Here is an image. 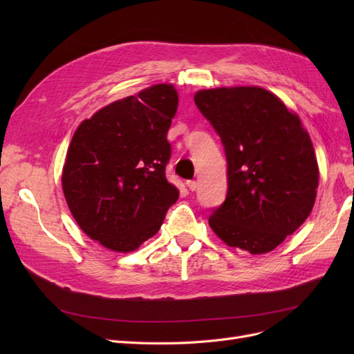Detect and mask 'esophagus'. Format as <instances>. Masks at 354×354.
I'll return each instance as SVG.
<instances>
[{"label": "esophagus", "instance_id": "esophagus-1", "mask_svg": "<svg viewBox=\"0 0 354 354\" xmlns=\"http://www.w3.org/2000/svg\"><path fill=\"white\" fill-rule=\"evenodd\" d=\"M186 186L189 187V190H192V192H195L196 189H198V183L195 180H187L186 181Z\"/></svg>", "mask_w": 354, "mask_h": 354}]
</instances>
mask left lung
<instances>
[{"label": "left lung", "instance_id": "8db88e82", "mask_svg": "<svg viewBox=\"0 0 354 354\" xmlns=\"http://www.w3.org/2000/svg\"><path fill=\"white\" fill-rule=\"evenodd\" d=\"M195 104L220 136L227 196L208 218L229 246L274 250L312 212L319 185L315 149L299 118L260 87L201 90Z\"/></svg>", "mask_w": 354, "mask_h": 354}]
</instances>
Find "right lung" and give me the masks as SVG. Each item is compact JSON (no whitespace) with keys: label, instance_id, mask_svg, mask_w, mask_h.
Returning a JSON list of instances; mask_svg holds the SVG:
<instances>
[{"label":"right lung","instance_id":"1","mask_svg":"<svg viewBox=\"0 0 354 354\" xmlns=\"http://www.w3.org/2000/svg\"><path fill=\"white\" fill-rule=\"evenodd\" d=\"M177 104L173 85H152L95 112L72 137L63 194L78 226L106 248L137 250L178 199L165 177Z\"/></svg>","mask_w":354,"mask_h":354}]
</instances>
